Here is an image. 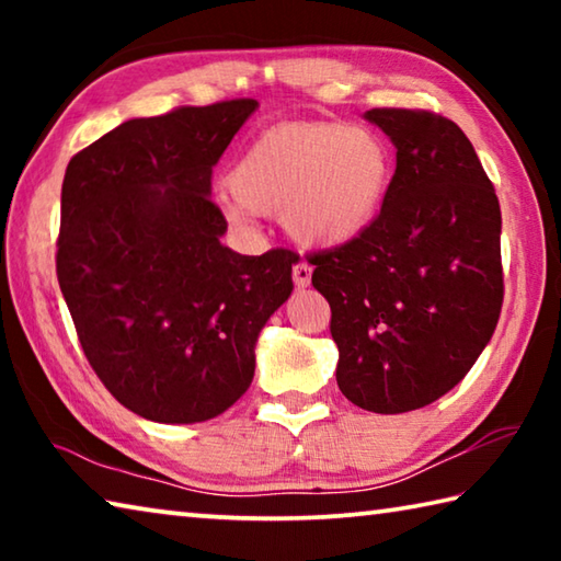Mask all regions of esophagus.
<instances>
[{
  "instance_id": "34e87169",
  "label": "esophagus",
  "mask_w": 561,
  "mask_h": 561,
  "mask_svg": "<svg viewBox=\"0 0 561 561\" xmlns=\"http://www.w3.org/2000/svg\"><path fill=\"white\" fill-rule=\"evenodd\" d=\"M291 279H294V284H297L299 289H304V287H309V282H311V267L307 262H297L291 267Z\"/></svg>"
}]
</instances>
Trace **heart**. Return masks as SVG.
<instances>
[{
    "label": "heart",
    "mask_w": 561,
    "mask_h": 561,
    "mask_svg": "<svg viewBox=\"0 0 561 561\" xmlns=\"http://www.w3.org/2000/svg\"><path fill=\"white\" fill-rule=\"evenodd\" d=\"M391 183V156L371 130L307 121L267 128L234 160L220 197L227 220L282 215L294 240L341 244L374 220Z\"/></svg>",
    "instance_id": "1"
}]
</instances>
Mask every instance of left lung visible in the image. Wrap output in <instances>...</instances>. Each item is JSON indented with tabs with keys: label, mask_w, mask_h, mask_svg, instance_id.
<instances>
[{
	"label": "left lung",
	"mask_w": 561,
	"mask_h": 561,
	"mask_svg": "<svg viewBox=\"0 0 561 561\" xmlns=\"http://www.w3.org/2000/svg\"><path fill=\"white\" fill-rule=\"evenodd\" d=\"M396 146L381 213L354 240L314 252L331 307L336 383L374 413H405L458 386L502 309L500 203L468 136L431 111L371 108Z\"/></svg>",
	"instance_id": "8db88e82"
}]
</instances>
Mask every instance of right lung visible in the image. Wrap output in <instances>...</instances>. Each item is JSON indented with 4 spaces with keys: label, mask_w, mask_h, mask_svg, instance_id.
<instances>
[{
    "label": "right lung",
    "mask_w": 561,
    "mask_h": 561,
    "mask_svg": "<svg viewBox=\"0 0 561 561\" xmlns=\"http://www.w3.org/2000/svg\"><path fill=\"white\" fill-rule=\"evenodd\" d=\"M260 103L220 101L121 123L76 153L61 185L56 277L81 348L121 405L156 423L225 413L294 289L299 254H237L213 168Z\"/></svg>",
    "instance_id": "right-lung-1"
}]
</instances>
